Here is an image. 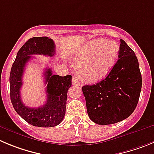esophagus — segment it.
I'll return each mask as SVG.
<instances>
[{"label":"esophagus","instance_id":"1","mask_svg":"<svg viewBox=\"0 0 154 154\" xmlns=\"http://www.w3.org/2000/svg\"><path fill=\"white\" fill-rule=\"evenodd\" d=\"M72 84L74 86H80V82H79V80H77V78L76 77H73V79H72Z\"/></svg>","mask_w":154,"mask_h":154}]
</instances>
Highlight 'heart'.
Here are the masks:
<instances>
[{
	"instance_id": "b5f03b06",
	"label": "heart",
	"mask_w": 154,
	"mask_h": 154,
	"mask_svg": "<svg viewBox=\"0 0 154 154\" xmlns=\"http://www.w3.org/2000/svg\"><path fill=\"white\" fill-rule=\"evenodd\" d=\"M119 53V45L112 40L97 38L87 42L74 55L77 74L87 83L100 81L112 70Z\"/></svg>"
}]
</instances>
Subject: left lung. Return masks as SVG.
I'll return each instance as SVG.
<instances>
[{
	"instance_id": "1",
	"label": "left lung",
	"mask_w": 154,
	"mask_h": 154,
	"mask_svg": "<svg viewBox=\"0 0 154 154\" xmlns=\"http://www.w3.org/2000/svg\"><path fill=\"white\" fill-rule=\"evenodd\" d=\"M119 60L104 80L82 87L90 119L106 125L127 119L140 97L142 77L133 50L120 39Z\"/></svg>"
}]
</instances>
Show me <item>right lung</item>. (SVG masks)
Masks as SVG:
<instances>
[{
  "mask_svg": "<svg viewBox=\"0 0 154 154\" xmlns=\"http://www.w3.org/2000/svg\"><path fill=\"white\" fill-rule=\"evenodd\" d=\"M55 45L48 37L31 38L18 51L10 75L11 100L17 114L30 125L36 127H54L62 122L65 115L67 90L71 87L72 76L53 75L50 68L45 70V84H47V100L44 106L30 108L25 106L20 97L22 77L26 63L32 54L53 56Z\"/></svg>",
  "mask_w": 154,
  "mask_h": 154,
  "instance_id": "right-lung-1",
  "label": "right lung"
}]
</instances>
